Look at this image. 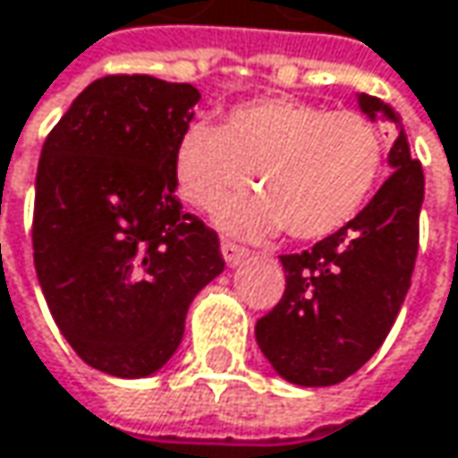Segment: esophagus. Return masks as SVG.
Segmentation results:
<instances>
[{"mask_svg": "<svg viewBox=\"0 0 458 458\" xmlns=\"http://www.w3.org/2000/svg\"><path fill=\"white\" fill-rule=\"evenodd\" d=\"M220 251H223V259H225V264H228V267H241V264L249 259V251H246L243 246L233 243V241H223Z\"/></svg>", "mask_w": 458, "mask_h": 458, "instance_id": "obj_1", "label": "esophagus"}]
</instances>
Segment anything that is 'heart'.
I'll use <instances>...</instances> for the list:
<instances>
[{"label":"heart","mask_w":458,"mask_h":458,"mask_svg":"<svg viewBox=\"0 0 458 458\" xmlns=\"http://www.w3.org/2000/svg\"><path fill=\"white\" fill-rule=\"evenodd\" d=\"M384 174L386 142L368 116L298 98L235 106L223 126L186 123L174 152L178 191L199 209L254 181L261 197L217 209L223 228L254 238L283 228L298 241L327 238L363 212Z\"/></svg>","instance_id":"1"}]
</instances>
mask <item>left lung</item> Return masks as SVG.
Segmentation results:
<instances>
[{
  "mask_svg": "<svg viewBox=\"0 0 458 458\" xmlns=\"http://www.w3.org/2000/svg\"><path fill=\"white\" fill-rule=\"evenodd\" d=\"M358 106L370 122L399 126L389 149L394 174L350 225L309 251L280 256L283 301L256 321L264 358L298 386H335L360 370L384 344L412 283L422 165L389 103L360 93Z\"/></svg>",
  "mask_w": 458,
  "mask_h": 458,
  "instance_id": "8db88e82",
  "label": "left lung"
}]
</instances>
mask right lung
Listing matches in <instances>:
<instances>
[{
    "label": "right lung",
    "mask_w": 458,
    "mask_h": 458,
    "mask_svg": "<svg viewBox=\"0 0 458 458\" xmlns=\"http://www.w3.org/2000/svg\"><path fill=\"white\" fill-rule=\"evenodd\" d=\"M199 90L149 74L90 82L41 149L33 261L72 350L116 378L174 358L186 310L223 269L217 233L175 199L174 152Z\"/></svg>",
    "instance_id": "1"
}]
</instances>
